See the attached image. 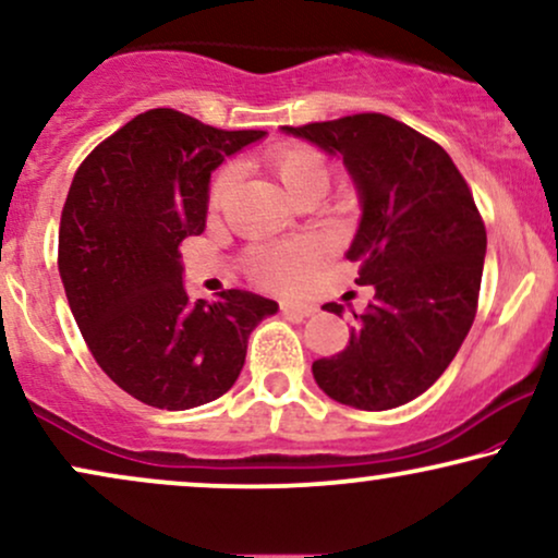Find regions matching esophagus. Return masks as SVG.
Masks as SVG:
<instances>
[{"label": "esophagus", "mask_w": 558, "mask_h": 558, "mask_svg": "<svg viewBox=\"0 0 558 558\" xmlns=\"http://www.w3.org/2000/svg\"><path fill=\"white\" fill-rule=\"evenodd\" d=\"M280 308H283L286 316H293V319H306V316L316 314V306L303 301H283L280 303Z\"/></svg>", "instance_id": "34e87169"}]
</instances>
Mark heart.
<instances>
[{"label": "heart", "instance_id": "1", "mask_svg": "<svg viewBox=\"0 0 558 558\" xmlns=\"http://www.w3.org/2000/svg\"><path fill=\"white\" fill-rule=\"evenodd\" d=\"M263 165L270 169L286 193L293 201H301L308 193H324L329 185V165L319 149L308 144H275L265 151ZM236 169L223 167L210 182L208 206L221 210L234 193ZM322 259V246L314 242H295L283 246H267L257 250L250 259V275L263 286L293 288L303 283L312 267Z\"/></svg>", "mask_w": 558, "mask_h": 558}]
</instances>
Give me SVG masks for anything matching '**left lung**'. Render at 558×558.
<instances>
[{"label": "left lung", "mask_w": 558, "mask_h": 558, "mask_svg": "<svg viewBox=\"0 0 558 558\" xmlns=\"http://www.w3.org/2000/svg\"><path fill=\"white\" fill-rule=\"evenodd\" d=\"M340 154L361 193L350 263L373 301L342 352L314 361L340 404L384 412L425 393L466 340L478 306L486 229L474 195L440 144L380 112L283 125ZM327 312L342 314L340 303Z\"/></svg>", "instance_id": "8db88e82"}]
</instances>
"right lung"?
<instances>
[{"label":"right lung","mask_w":558,"mask_h":558,"mask_svg":"<svg viewBox=\"0 0 558 558\" xmlns=\"http://www.w3.org/2000/svg\"><path fill=\"white\" fill-rule=\"evenodd\" d=\"M265 131H221L146 110L76 169L59 227V272L97 365L144 404L180 412L223 397L246 340L278 303L221 291L190 303L180 244L206 229L210 172Z\"/></svg>","instance_id":"1"}]
</instances>
